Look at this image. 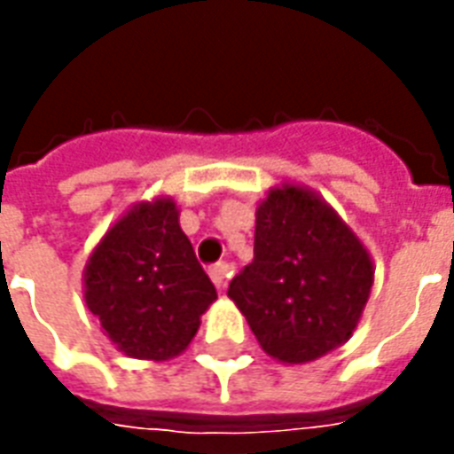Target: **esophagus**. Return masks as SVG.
Returning a JSON list of instances; mask_svg holds the SVG:
<instances>
[{
  "instance_id": "esophagus-1",
  "label": "esophagus",
  "mask_w": 454,
  "mask_h": 454,
  "mask_svg": "<svg viewBox=\"0 0 454 454\" xmlns=\"http://www.w3.org/2000/svg\"><path fill=\"white\" fill-rule=\"evenodd\" d=\"M208 277L214 279V285H216L218 289H223L228 282V277H231V265H226V262H218V265L208 267Z\"/></svg>"
}]
</instances>
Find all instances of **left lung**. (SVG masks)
<instances>
[{"instance_id":"left-lung-1","label":"left lung","mask_w":454,"mask_h":454,"mask_svg":"<svg viewBox=\"0 0 454 454\" xmlns=\"http://www.w3.org/2000/svg\"><path fill=\"white\" fill-rule=\"evenodd\" d=\"M374 285L370 250L318 192L282 182L255 208V257L228 296L260 348L306 364L350 340Z\"/></svg>"}]
</instances>
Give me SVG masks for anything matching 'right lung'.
<instances>
[{
  "label": "right lung",
  "mask_w": 454,
  "mask_h": 454,
  "mask_svg": "<svg viewBox=\"0 0 454 454\" xmlns=\"http://www.w3.org/2000/svg\"><path fill=\"white\" fill-rule=\"evenodd\" d=\"M87 309L129 357L165 362L187 350L216 289L179 228L172 197L138 201L114 221L82 272Z\"/></svg>",
  "instance_id": "obj_1"
}]
</instances>
